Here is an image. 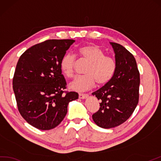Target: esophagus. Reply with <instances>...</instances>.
I'll use <instances>...</instances> for the list:
<instances>
[{
    "mask_svg": "<svg viewBox=\"0 0 161 161\" xmlns=\"http://www.w3.org/2000/svg\"><path fill=\"white\" fill-rule=\"evenodd\" d=\"M88 96L87 94H79V98L80 99H85Z\"/></svg>",
    "mask_w": 161,
    "mask_h": 161,
    "instance_id": "1",
    "label": "esophagus"
}]
</instances>
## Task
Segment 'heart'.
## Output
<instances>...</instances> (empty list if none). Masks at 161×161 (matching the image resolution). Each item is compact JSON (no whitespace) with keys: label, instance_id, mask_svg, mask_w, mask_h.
Returning a JSON list of instances; mask_svg holds the SVG:
<instances>
[{"label":"heart","instance_id":"b5f03b06","mask_svg":"<svg viewBox=\"0 0 161 161\" xmlns=\"http://www.w3.org/2000/svg\"><path fill=\"white\" fill-rule=\"evenodd\" d=\"M78 55L88 62L85 74L76 76L69 84V87L76 92H84L96 84L103 85L112 79L115 73L116 64L112 57L105 55L103 49L95 45H88L80 47L77 50ZM75 57L67 53L60 63V69L67 77H72Z\"/></svg>","mask_w":161,"mask_h":161}]
</instances>
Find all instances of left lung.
<instances>
[{
  "instance_id": "8db88e82",
  "label": "left lung",
  "mask_w": 161,
  "mask_h": 161,
  "mask_svg": "<svg viewBox=\"0 0 161 161\" xmlns=\"http://www.w3.org/2000/svg\"><path fill=\"white\" fill-rule=\"evenodd\" d=\"M110 44L115 53V73L108 83L92 93L101 101V108L92 115L93 120L105 129L119 126L131 116L138 105L140 85L134 56L120 44Z\"/></svg>"
}]
</instances>
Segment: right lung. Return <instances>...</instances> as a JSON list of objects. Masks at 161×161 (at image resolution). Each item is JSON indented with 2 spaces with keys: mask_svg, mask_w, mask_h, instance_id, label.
<instances>
[{
  "mask_svg": "<svg viewBox=\"0 0 161 161\" xmlns=\"http://www.w3.org/2000/svg\"><path fill=\"white\" fill-rule=\"evenodd\" d=\"M74 42L47 40L27 49L17 63L12 84L18 109L38 130L58 126L66 116L69 103L78 98V93L64 91L67 83L60 67Z\"/></svg>",
  "mask_w": 161,
  "mask_h": 161,
  "instance_id": "right-lung-1",
  "label": "right lung"
}]
</instances>
